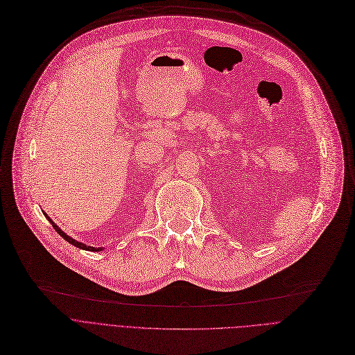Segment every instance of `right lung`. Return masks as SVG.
I'll list each match as a JSON object with an SVG mask.
<instances>
[{
  "label": "right lung",
  "mask_w": 355,
  "mask_h": 355,
  "mask_svg": "<svg viewBox=\"0 0 355 355\" xmlns=\"http://www.w3.org/2000/svg\"><path fill=\"white\" fill-rule=\"evenodd\" d=\"M44 214V216L49 219V223L50 224H52V227L58 231V234L60 235V237H63L67 243H69V244H72V245H75V247H78V248H80V250H87V251H103L104 250V247H91V245H87V244H83V243H80V241H76L75 239H72V237H69V235H66L53 221H52V219H50V216L46 214V212H43Z\"/></svg>",
  "instance_id": "right-lung-1"
}]
</instances>
